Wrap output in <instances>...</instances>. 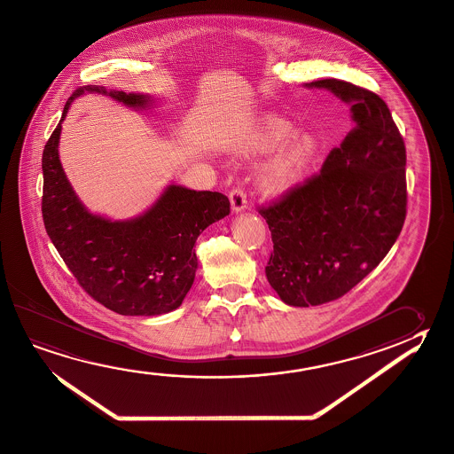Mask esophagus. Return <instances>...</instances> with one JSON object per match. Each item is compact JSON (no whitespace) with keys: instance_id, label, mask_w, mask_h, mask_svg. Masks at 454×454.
I'll return each instance as SVG.
<instances>
[{"instance_id":"esophagus-1","label":"esophagus","mask_w":454,"mask_h":454,"mask_svg":"<svg viewBox=\"0 0 454 454\" xmlns=\"http://www.w3.org/2000/svg\"><path fill=\"white\" fill-rule=\"evenodd\" d=\"M229 197H231V211H233V213H239V211L247 209V193H245V191H243L241 187L231 189Z\"/></svg>"}]
</instances>
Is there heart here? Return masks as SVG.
Segmentation results:
<instances>
[{"mask_svg": "<svg viewBox=\"0 0 454 454\" xmlns=\"http://www.w3.org/2000/svg\"><path fill=\"white\" fill-rule=\"evenodd\" d=\"M237 157H257L275 153L257 173L259 189L269 197H283L308 176L313 168L319 143L309 133L295 135L291 122L269 119L247 131L231 146Z\"/></svg>", "mask_w": 454, "mask_h": 454, "instance_id": "b5f03b06", "label": "heart"}]
</instances>
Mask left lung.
<instances>
[{"label": "left lung", "mask_w": 454, "mask_h": 454, "mask_svg": "<svg viewBox=\"0 0 454 454\" xmlns=\"http://www.w3.org/2000/svg\"><path fill=\"white\" fill-rule=\"evenodd\" d=\"M305 87L348 103L353 129L317 175L259 207L273 241L265 275L293 307L349 293L385 259L407 215L405 143L385 101L340 79Z\"/></svg>", "instance_id": "obj_1"}]
</instances>
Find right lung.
I'll use <instances>...</instances> for the list:
<instances>
[{
	"label": "right lung",
	"mask_w": 454,
	"mask_h": 454,
	"mask_svg": "<svg viewBox=\"0 0 454 454\" xmlns=\"http://www.w3.org/2000/svg\"><path fill=\"white\" fill-rule=\"evenodd\" d=\"M84 93L108 95L129 108L153 105L149 95L84 85L69 97L62 121L43 153V219L49 239L93 300L119 315L157 316L176 309L197 271L195 241L207 225L231 213L221 192L171 184L145 215L111 221L79 201L59 159L65 115Z\"/></svg>",
	"instance_id": "add662e5"
}]
</instances>
